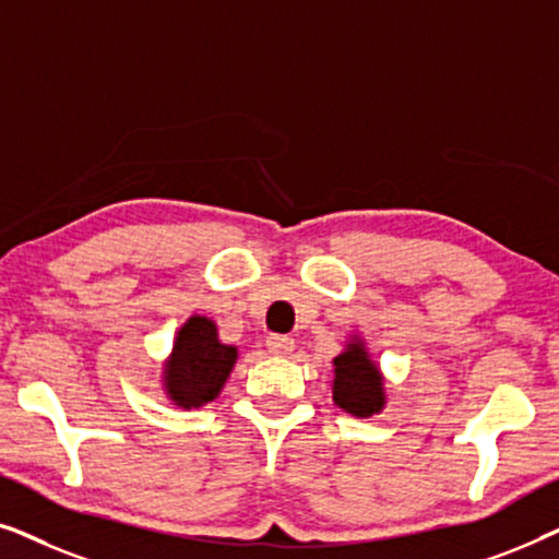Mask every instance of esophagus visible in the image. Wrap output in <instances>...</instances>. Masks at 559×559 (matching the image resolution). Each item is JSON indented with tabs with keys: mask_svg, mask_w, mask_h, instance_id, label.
<instances>
[{
	"mask_svg": "<svg viewBox=\"0 0 559 559\" xmlns=\"http://www.w3.org/2000/svg\"><path fill=\"white\" fill-rule=\"evenodd\" d=\"M266 348H270V354L274 356H289L295 348V341L287 338V335H270V338H266Z\"/></svg>",
	"mask_w": 559,
	"mask_h": 559,
	"instance_id": "esophagus-1",
	"label": "esophagus"
}]
</instances>
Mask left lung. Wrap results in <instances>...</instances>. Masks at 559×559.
Instances as JSON below:
<instances>
[{
    "mask_svg": "<svg viewBox=\"0 0 559 559\" xmlns=\"http://www.w3.org/2000/svg\"><path fill=\"white\" fill-rule=\"evenodd\" d=\"M333 402L341 409L354 417H371L384 409V377L361 338H350L346 350L333 358Z\"/></svg>",
    "mask_w": 559,
    "mask_h": 559,
    "instance_id": "8db88e82",
    "label": "left lung"
}]
</instances>
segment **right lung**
I'll use <instances>...</instances> for the list:
<instances>
[{
	"label": "right lung",
	"instance_id": "add662e5",
	"mask_svg": "<svg viewBox=\"0 0 559 559\" xmlns=\"http://www.w3.org/2000/svg\"><path fill=\"white\" fill-rule=\"evenodd\" d=\"M236 358L239 350L218 341L216 323L211 318H188L175 335L173 354L165 361L163 386L167 400L182 409L213 402L224 389Z\"/></svg>",
	"mask_w": 559,
	"mask_h": 559
}]
</instances>
